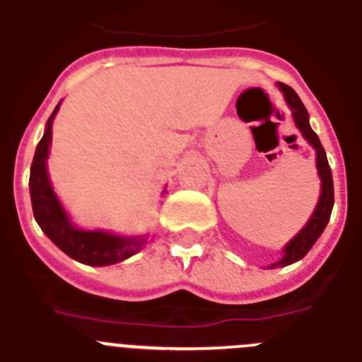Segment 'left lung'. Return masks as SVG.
Segmentation results:
<instances>
[{"label": "left lung", "mask_w": 362, "mask_h": 362, "mask_svg": "<svg viewBox=\"0 0 362 362\" xmlns=\"http://www.w3.org/2000/svg\"><path fill=\"white\" fill-rule=\"evenodd\" d=\"M280 89L284 91L285 100L287 104L291 105L293 109V116L294 122H296L298 129L303 132L305 140H309V144L316 148V167H317V174L321 177V195H320V203H317L316 211L313 214L310 221L307 222V226L293 238V240L285 246L284 250V257L278 264L271 265V269L276 267V265H289L293 262H298L300 258H303L305 255L309 253L310 247L314 246V242L320 238V235L323 233L325 226H327L328 218H330V214H332V206H334V181H332V170H330V165L327 161V154H325V148L321 145L320 138H317L316 132L310 129L309 124V112L305 109L303 102L300 100V97L296 95L291 86L287 84H278Z\"/></svg>", "instance_id": "left-lung-1"}]
</instances>
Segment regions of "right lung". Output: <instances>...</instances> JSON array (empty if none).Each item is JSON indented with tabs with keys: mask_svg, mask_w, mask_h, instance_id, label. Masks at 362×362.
<instances>
[{
	"mask_svg": "<svg viewBox=\"0 0 362 362\" xmlns=\"http://www.w3.org/2000/svg\"><path fill=\"white\" fill-rule=\"evenodd\" d=\"M57 107L46 122V131L35 148L34 161L30 168V197L34 217L46 237L64 251L68 257L88 265H111L132 257L145 246V238H122L109 235L105 231H82L69 222L68 215L62 210L57 195L53 194L46 174V158L52 144V122L57 115Z\"/></svg>",
	"mask_w": 362,
	"mask_h": 362,
	"instance_id": "1",
	"label": "right lung"
}]
</instances>
